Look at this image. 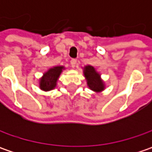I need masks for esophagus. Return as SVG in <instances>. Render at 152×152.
Wrapping results in <instances>:
<instances>
[{
    "instance_id": "obj_1",
    "label": "esophagus",
    "mask_w": 152,
    "mask_h": 152,
    "mask_svg": "<svg viewBox=\"0 0 152 152\" xmlns=\"http://www.w3.org/2000/svg\"><path fill=\"white\" fill-rule=\"evenodd\" d=\"M76 64H77V60H76V59H72V60H71V66H72L73 68L75 67Z\"/></svg>"
}]
</instances>
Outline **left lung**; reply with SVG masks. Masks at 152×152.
<instances>
[{"label": "left lung", "mask_w": 152, "mask_h": 152, "mask_svg": "<svg viewBox=\"0 0 152 152\" xmlns=\"http://www.w3.org/2000/svg\"><path fill=\"white\" fill-rule=\"evenodd\" d=\"M84 75L89 89L96 93H100L105 90L106 85L101 78V74L93 66L87 65L84 67Z\"/></svg>", "instance_id": "1"}]
</instances>
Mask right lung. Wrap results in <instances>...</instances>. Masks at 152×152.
Wrapping results in <instances>:
<instances>
[{"instance_id": "obj_1", "label": "right lung", "mask_w": 152, "mask_h": 152, "mask_svg": "<svg viewBox=\"0 0 152 152\" xmlns=\"http://www.w3.org/2000/svg\"><path fill=\"white\" fill-rule=\"evenodd\" d=\"M64 69L65 67L63 66H56L49 68L45 73H43V76L39 79V89L43 91L54 90L57 85V80L61 75L62 70Z\"/></svg>"}]
</instances>
